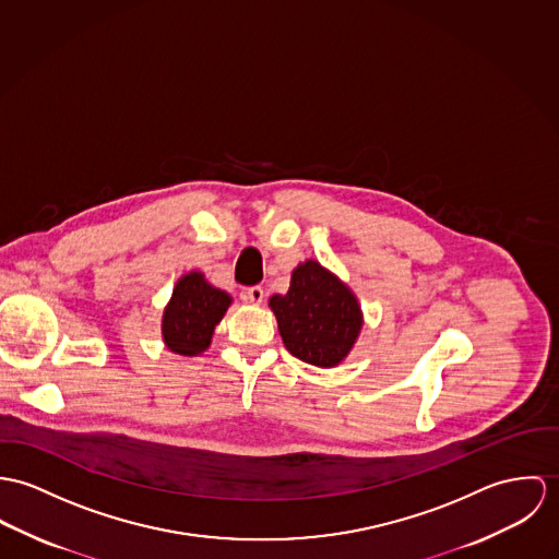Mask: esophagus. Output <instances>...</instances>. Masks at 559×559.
Returning <instances> with one entry per match:
<instances>
[{
  "label": "esophagus",
  "mask_w": 559,
  "mask_h": 559,
  "mask_svg": "<svg viewBox=\"0 0 559 559\" xmlns=\"http://www.w3.org/2000/svg\"><path fill=\"white\" fill-rule=\"evenodd\" d=\"M263 298H265V292H263L261 287H249V289L245 292V300L250 302V305H261Z\"/></svg>",
  "instance_id": "obj_1"
}]
</instances>
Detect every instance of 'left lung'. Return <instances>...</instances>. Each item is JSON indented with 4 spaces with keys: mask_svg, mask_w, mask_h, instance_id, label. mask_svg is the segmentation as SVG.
Masks as SVG:
<instances>
[{
    "mask_svg": "<svg viewBox=\"0 0 559 559\" xmlns=\"http://www.w3.org/2000/svg\"><path fill=\"white\" fill-rule=\"evenodd\" d=\"M270 309L287 352L321 369L341 365L362 330L354 292L314 259L294 270L289 292L272 296Z\"/></svg>",
    "mask_w": 559,
    "mask_h": 559,
    "instance_id": "obj_1",
    "label": "left lung"
}]
</instances>
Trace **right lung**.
<instances>
[{"instance_id": "add662e5", "label": "right lung", "mask_w": 559, "mask_h": 559, "mask_svg": "<svg viewBox=\"0 0 559 559\" xmlns=\"http://www.w3.org/2000/svg\"><path fill=\"white\" fill-rule=\"evenodd\" d=\"M231 305V296L212 287L201 272L185 274L163 312V341L180 356H199Z\"/></svg>"}]
</instances>
